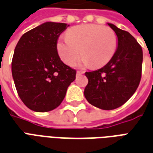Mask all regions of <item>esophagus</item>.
I'll list each match as a JSON object with an SVG mask.
<instances>
[{
    "label": "esophagus",
    "mask_w": 153,
    "mask_h": 153,
    "mask_svg": "<svg viewBox=\"0 0 153 153\" xmlns=\"http://www.w3.org/2000/svg\"><path fill=\"white\" fill-rule=\"evenodd\" d=\"M84 73H85L84 71H77V72H76V76L81 75V74H84Z\"/></svg>",
    "instance_id": "obj_1"
}]
</instances>
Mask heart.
<instances>
[{
  "mask_svg": "<svg viewBox=\"0 0 153 153\" xmlns=\"http://www.w3.org/2000/svg\"><path fill=\"white\" fill-rule=\"evenodd\" d=\"M117 45V36L110 27L83 24L69 30L67 37H60L57 50L68 65H72L81 54L82 64L99 68L112 59Z\"/></svg>",
  "mask_w": 153,
  "mask_h": 153,
  "instance_id": "1",
  "label": "heart"
}]
</instances>
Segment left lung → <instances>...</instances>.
<instances>
[{
	"label": "left lung",
	"mask_w": 153,
	"mask_h": 153,
	"mask_svg": "<svg viewBox=\"0 0 153 153\" xmlns=\"http://www.w3.org/2000/svg\"><path fill=\"white\" fill-rule=\"evenodd\" d=\"M117 36V49L102 68L86 72L85 99L96 108L112 110L123 105L139 86L142 75L143 51L133 36L108 23Z\"/></svg>",
	"instance_id": "left-lung-1"
}]
</instances>
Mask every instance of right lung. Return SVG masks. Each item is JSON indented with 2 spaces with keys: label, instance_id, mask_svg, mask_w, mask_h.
<instances>
[{
  "label": "right lung",
  "instance_id": "obj_1",
  "mask_svg": "<svg viewBox=\"0 0 153 153\" xmlns=\"http://www.w3.org/2000/svg\"><path fill=\"white\" fill-rule=\"evenodd\" d=\"M66 23L46 22L24 33L14 49L11 63L18 94L29 109L45 112L64 99L76 71L60 59L57 41Z\"/></svg>",
  "mask_w": 153,
  "mask_h": 153
}]
</instances>
